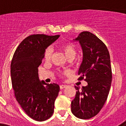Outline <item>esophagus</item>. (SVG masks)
Listing matches in <instances>:
<instances>
[{
  "mask_svg": "<svg viewBox=\"0 0 126 126\" xmlns=\"http://www.w3.org/2000/svg\"><path fill=\"white\" fill-rule=\"evenodd\" d=\"M66 87H67V85H61L60 86V88L61 90H62V89L65 88Z\"/></svg>",
  "mask_w": 126,
  "mask_h": 126,
  "instance_id": "34e87169",
  "label": "esophagus"
}]
</instances>
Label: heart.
<instances>
[{
  "mask_svg": "<svg viewBox=\"0 0 126 126\" xmlns=\"http://www.w3.org/2000/svg\"><path fill=\"white\" fill-rule=\"evenodd\" d=\"M60 49L63 53L64 55L66 56L68 60H73L75 58L77 54V49L76 47L73 43H63L60 46ZM53 54V49L52 47H47L45 53H44V60L46 62L50 60ZM66 73V72H62V74H65Z\"/></svg>",
  "mask_w": 126,
  "mask_h": 126,
  "instance_id": "b5f03b06",
  "label": "heart"
}]
</instances>
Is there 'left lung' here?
Segmentation results:
<instances>
[{
	"mask_svg": "<svg viewBox=\"0 0 126 126\" xmlns=\"http://www.w3.org/2000/svg\"><path fill=\"white\" fill-rule=\"evenodd\" d=\"M74 40L83 51L79 80L84 79L88 85L81 89L75 86L77 91L71 111L77 118L87 119L99 112L107 99L112 79L110 57L105 44L92 33L83 32Z\"/></svg>",
	"mask_w": 126,
	"mask_h": 126,
	"instance_id": "1",
	"label": "left lung"
}]
</instances>
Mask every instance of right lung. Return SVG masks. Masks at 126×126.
Listing matches in <instances>:
<instances>
[{"mask_svg":"<svg viewBox=\"0 0 126 126\" xmlns=\"http://www.w3.org/2000/svg\"><path fill=\"white\" fill-rule=\"evenodd\" d=\"M59 36L30 35L20 43L11 60V83L16 100L27 115L37 121L51 117L60 91L58 85L41 82L38 77L46 49Z\"/></svg>","mask_w":126,"mask_h":126,"instance_id":"1","label":"right lung"}]
</instances>
